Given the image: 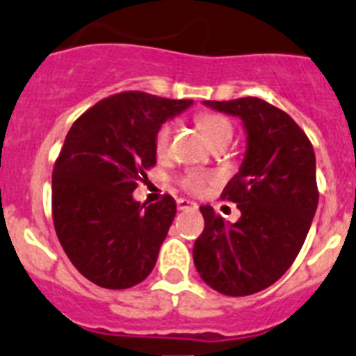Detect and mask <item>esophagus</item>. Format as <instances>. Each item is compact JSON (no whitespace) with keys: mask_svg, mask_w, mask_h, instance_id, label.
Wrapping results in <instances>:
<instances>
[{"mask_svg":"<svg viewBox=\"0 0 356 356\" xmlns=\"http://www.w3.org/2000/svg\"><path fill=\"white\" fill-rule=\"evenodd\" d=\"M197 204L191 202V200H186V199H177V209H195Z\"/></svg>","mask_w":356,"mask_h":356,"instance_id":"esophagus-1","label":"esophagus"}]
</instances>
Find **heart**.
Wrapping results in <instances>:
<instances>
[{
	"label": "heart",
	"mask_w": 356,
	"mask_h": 356,
	"mask_svg": "<svg viewBox=\"0 0 356 356\" xmlns=\"http://www.w3.org/2000/svg\"><path fill=\"white\" fill-rule=\"evenodd\" d=\"M197 125L204 136L211 141L215 147H225L233 138V123L229 120L216 113H200L197 114ZM172 136H174V123L165 122L157 127L156 134H154V150L157 157H165L170 152V145H172ZM215 177L208 172H200V170H186L181 177L177 179V184L181 190L191 195H200L206 191L209 184H213Z\"/></svg>",
	"instance_id": "b5f03b06"
}]
</instances>
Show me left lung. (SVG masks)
Wrapping results in <instances>:
<instances>
[{
	"instance_id": "1",
	"label": "left lung",
	"mask_w": 356,
	"mask_h": 356,
	"mask_svg": "<svg viewBox=\"0 0 356 356\" xmlns=\"http://www.w3.org/2000/svg\"><path fill=\"white\" fill-rule=\"evenodd\" d=\"M204 104L243 120L247 154L220 195L242 216L225 224L211 206H200L204 231L193 245V261L216 292L251 296L276 283L305 243L319 202L314 147L285 111L265 100Z\"/></svg>"
}]
</instances>
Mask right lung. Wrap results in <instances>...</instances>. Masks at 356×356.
<instances>
[{
    "mask_svg": "<svg viewBox=\"0 0 356 356\" xmlns=\"http://www.w3.org/2000/svg\"><path fill=\"white\" fill-rule=\"evenodd\" d=\"M190 104L123 91L71 125L51 174V215L64 252L95 285L131 289L152 272L177 206L163 195L145 208L132 191L156 165L157 127Z\"/></svg>",
    "mask_w": 356,
    "mask_h": 356,
    "instance_id": "1",
    "label": "right lung"
}]
</instances>
